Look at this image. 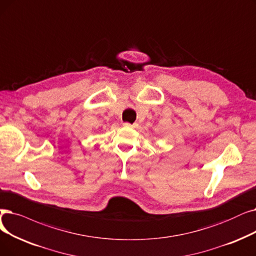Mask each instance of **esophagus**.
<instances>
[{
	"mask_svg": "<svg viewBox=\"0 0 256 256\" xmlns=\"http://www.w3.org/2000/svg\"><path fill=\"white\" fill-rule=\"evenodd\" d=\"M124 126L126 128H135L134 124H128V122H126V124H124Z\"/></svg>",
	"mask_w": 256,
	"mask_h": 256,
	"instance_id": "1",
	"label": "esophagus"
}]
</instances>
